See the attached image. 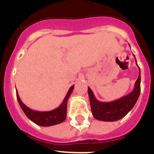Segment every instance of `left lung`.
Wrapping results in <instances>:
<instances>
[{
	"instance_id": "left-lung-1",
	"label": "left lung",
	"mask_w": 154,
	"mask_h": 154,
	"mask_svg": "<svg viewBox=\"0 0 154 154\" xmlns=\"http://www.w3.org/2000/svg\"><path fill=\"white\" fill-rule=\"evenodd\" d=\"M136 64L137 65V60H136ZM140 94V67L139 76H138L137 80H136L133 91L118 100L111 101V102H100L96 99L93 91L90 87H88V95H89L92 114L94 115V118L98 120H101V121H117L125 117L126 115L132 110L139 98Z\"/></svg>"
}]
</instances>
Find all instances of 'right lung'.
Wrapping results in <instances>:
<instances>
[{"label":"right lung","instance_id":"add662e5","mask_svg":"<svg viewBox=\"0 0 154 154\" xmlns=\"http://www.w3.org/2000/svg\"><path fill=\"white\" fill-rule=\"evenodd\" d=\"M74 86H71L69 89L67 95L65 96L61 104L57 108L51 111H37L29 108L20 99L17 91V99L18 101L20 107L23 110V113L34 124L42 127H50V126L56 125L63 122L67 117V100L70 97L72 91L74 90Z\"/></svg>","mask_w":154,"mask_h":154}]
</instances>
